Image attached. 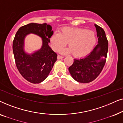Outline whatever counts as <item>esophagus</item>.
Here are the masks:
<instances>
[{
    "label": "esophagus",
    "mask_w": 123,
    "mask_h": 123,
    "mask_svg": "<svg viewBox=\"0 0 123 123\" xmlns=\"http://www.w3.org/2000/svg\"><path fill=\"white\" fill-rule=\"evenodd\" d=\"M57 58H58V59H63V56H60V55H58V56H57Z\"/></svg>",
    "instance_id": "esophagus-1"
}]
</instances>
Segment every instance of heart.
<instances>
[{
  "mask_svg": "<svg viewBox=\"0 0 123 123\" xmlns=\"http://www.w3.org/2000/svg\"><path fill=\"white\" fill-rule=\"evenodd\" d=\"M96 36L93 32L82 29H64L62 33H55L50 41L53 49L59 50L68 43L69 48L63 49L60 52L63 54L72 53L74 56L80 58L90 53L95 46Z\"/></svg>",
  "mask_w": 123,
  "mask_h": 123,
  "instance_id": "obj_1",
  "label": "heart"
}]
</instances>
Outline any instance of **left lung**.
<instances>
[{"label":"left lung","instance_id":"left-lung-1","mask_svg":"<svg viewBox=\"0 0 123 123\" xmlns=\"http://www.w3.org/2000/svg\"><path fill=\"white\" fill-rule=\"evenodd\" d=\"M96 28L98 43L88 55L83 58L75 59L69 71L74 80L80 83L93 81L102 71L106 59L108 41L104 30L98 25Z\"/></svg>","mask_w":123,"mask_h":123}]
</instances>
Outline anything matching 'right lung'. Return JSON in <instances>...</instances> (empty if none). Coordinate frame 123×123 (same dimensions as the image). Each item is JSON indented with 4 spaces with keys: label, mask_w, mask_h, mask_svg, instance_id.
<instances>
[{
    "label": "right lung",
    "mask_w": 123,
    "mask_h": 123,
    "mask_svg": "<svg viewBox=\"0 0 123 123\" xmlns=\"http://www.w3.org/2000/svg\"><path fill=\"white\" fill-rule=\"evenodd\" d=\"M52 27L46 23H31L19 28L13 42V51L16 64L25 79L32 83H40L49 74L56 61L57 54L49 45L53 35ZM30 33L42 38V48L31 54L24 50V39Z\"/></svg>",
    "instance_id": "obj_1"
}]
</instances>
